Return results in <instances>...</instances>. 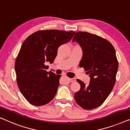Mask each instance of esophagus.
I'll return each instance as SVG.
<instances>
[{"label": "esophagus", "instance_id": "34e87169", "mask_svg": "<svg viewBox=\"0 0 130 130\" xmlns=\"http://www.w3.org/2000/svg\"><path fill=\"white\" fill-rule=\"evenodd\" d=\"M68 80L69 82H74L76 81V79H75V78H71V79L68 78Z\"/></svg>", "mask_w": 130, "mask_h": 130}]
</instances>
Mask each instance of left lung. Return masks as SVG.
<instances>
[{"label": "left lung", "mask_w": 130, "mask_h": 130, "mask_svg": "<svg viewBox=\"0 0 130 130\" xmlns=\"http://www.w3.org/2000/svg\"><path fill=\"white\" fill-rule=\"evenodd\" d=\"M72 41L82 48L79 67L90 77L88 84L77 79L80 89L75 99L84 109H94L105 101L115 84L119 67L115 49L107 40L87 32H76Z\"/></svg>", "instance_id": "left-lung-1"}]
</instances>
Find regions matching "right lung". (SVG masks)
<instances>
[{
  "mask_svg": "<svg viewBox=\"0 0 130 130\" xmlns=\"http://www.w3.org/2000/svg\"><path fill=\"white\" fill-rule=\"evenodd\" d=\"M75 34L72 31H38L23 43L15 62L17 83L23 96L32 105H45L55 96L61 75L46 72L48 66L45 63H53L58 48Z\"/></svg>",
  "mask_w": 130,
  "mask_h": 130,
  "instance_id": "add662e5",
  "label": "right lung"
}]
</instances>
